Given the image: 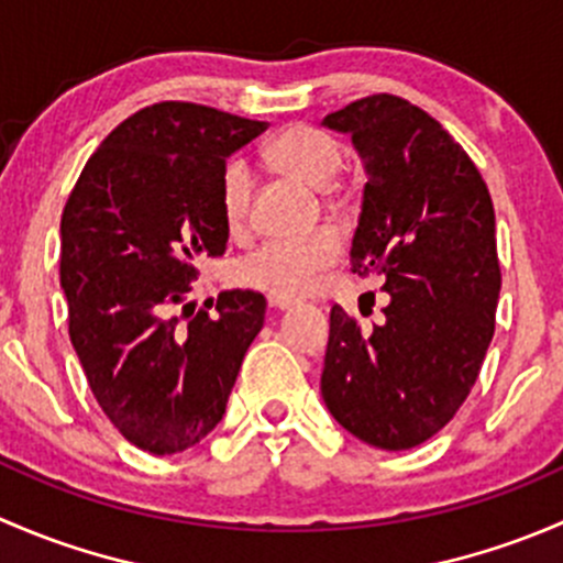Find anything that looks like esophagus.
Wrapping results in <instances>:
<instances>
[{
    "instance_id": "obj_1",
    "label": "esophagus",
    "mask_w": 563,
    "mask_h": 563,
    "mask_svg": "<svg viewBox=\"0 0 563 563\" xmlns=\"http://www.w3.org/2000/svg\"><path fill=\"white\" fill-rule=\"evenodd\" d=\"M294 305V299L288 297H269V308L272 310H288Z\"/></svg>"
}]
</instances>
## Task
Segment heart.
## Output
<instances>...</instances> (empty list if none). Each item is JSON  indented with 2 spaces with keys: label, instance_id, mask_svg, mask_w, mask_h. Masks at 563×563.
Instances as JSON below:
<instances>
[{
  "label": "heart",
  "instance_id": "b5f03b06",
  "mask_svg": "<svg viewBox=\"0 0 563 563\" xmlns=\"http://www.w3.org/2000/svg\"><path fill=\"white\" fill-rule=\"evenodd\" d=\"M266 155L272 166L316 190H327L343 168V150L338 141L313 124H294L283 130L269 144ZM250 203H253V172L242 157H234L220 174V212L231 231L245 229ZM338 255V234L318 229L310 234L264 242L234 266V277L240 286L258 288L272 297H299L313 288L316 277L329 269Z\"/></svg>",
  "mask_w": 563,
  "mask_h": 563
}]
</instances>
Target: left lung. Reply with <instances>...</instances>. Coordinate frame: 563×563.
<instances>
[{
  "instance_id": "1",
  "label": "left lung",
  "mask_w": 563,
  "mask_h": 563,
  "mask_svg": "<svg viewBox=\"0 0 563 563\" xmlns=\"http://www.w3.org/2000/svg\"><path fill=\"white\" fill-rule=\"evenodd\" d=\"M323 124L351 133L365 161L351 272L384 277L389 305L373 332L334 305L321 395L365 444L411 450L455 417L496 332L490 190L463 146L397 95L354 100Z\"/></svg>"
}]
</instances>
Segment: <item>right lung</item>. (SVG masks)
Here are the masks:
<instances>
[{
	"label": "right lung",
	"instance_id": "obj_1",
	"mask_svg": "<svg viewBox=\"0 0 563 563\" xmlns=\"http://www.w3.org/2000/svg\"><path fill=\"white\" fill-rule=\"evenodd\" d=\"M266 128L185 100L141 108L95 150L62 212L73 349L113 428L152 455L196 446L223 419L264 327L261 294L196 310L190 283L229 242L225 157Z\"/></svg>",
	"mask_w": 563,
	"mask_h": 563
}]
</instances>
